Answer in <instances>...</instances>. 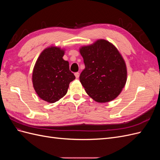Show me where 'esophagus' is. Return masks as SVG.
Instances as JSON below:
<instances>
[{"instance_id": "esophagus-1", "label": "esophagus", "mask_w": 160, "mask_h": 160, "mask_svg": "<svg viewBox=\"0 0 160 160\" xmlns=\"http://www.w3.org/2000/svg\"><path fill=\"white\" fill-rule=\"evenodd\" d=\"M75 76L76 78H79V72H75Z\"/></svg>"}]
</instances>
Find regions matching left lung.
I'll use <instances>...</instances> for the list:
<instances>
[{
    "label": "left lung",
    "mask_w": 160,
    "mask_h": 160,
    "mask_svg": "<svg viewBox=\"0 0 160 160\" xmlns=\"http://www.w3.org/2000/svg\"><path fill=\"white\" fill-rule=\"evenodd\" d=\"M80 53L85 68L79 79L87 93L99 103L117 98L126 83L127 69L115 47L101 39L81 47Z\"/></svg>",
    "instance_id": "8db88e82"
}]
</instances>
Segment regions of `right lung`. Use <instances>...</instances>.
Here are the masks:
<instances>
[{"label":"right lung","instance_id":"1","mask_svg":"<svg viewBox=\"0 0 160 160\" xmlns=\"http://www.w3.org/2000/svg\"><path fill=\"white\" fill-rule=\"evenodd\" d=\"M64 51L51 47L38 57L32 72V84L38 97L55 103L65 95L69 83L75 79L69 62L62 59Z\"/></svg>","mask_w":160,"mask_h":160}]
</instances>
